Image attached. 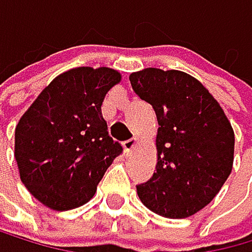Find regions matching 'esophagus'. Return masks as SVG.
I'll return each instance as SVG.
<instances>
[{
  "label": "esophagus",
  "instance_id": "obj_1",
  "mask_svg": "<svg viewBox=\"0 0 252 252\" xmlns=\"http://www.w3.org/2000/svg\"><path fill=\"white\" fill-rule=\"evenodd\" d=\"M137 143H139V140H137L135 137H134V139H131V140H126V142H125V150L127 151V153H131V151L135 148Z\"/></svg>",
  "mask_w": 252,
  "mask_h": 252
}]
</instances>
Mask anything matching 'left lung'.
Returning <instances> with one entry per match:
<instances>
[{
    "instance_id": "left-lung-1",
    "label": "left lung",
    "mask_w": 252,
    "mask_h": 252,
    "mask_svg": "<svg viewBox=\"0 0 252 252\" xmlns=\"http://www.w3.org/2000/svg\"><path fill=\"white\" fill-rule=\"evenodd\" d=\"M129 80L159 125L156 172L137 186L139 199L164 218L192 216L216 197L232 172L230 121L213 94L186 72L147 67Z\"/></svg>"
}]
</instances>
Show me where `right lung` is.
Wrapping results in <instances>:
<instances>
[{
	"instance_id": "add662e5",
	"label": "right lung",
	"mask_w": 252,
	"mask_h": 252,
	"mask_svg": "<svg viewBox=\"0 0 252 252\" xmlns=\"http://www.w3.org/2000/svg\"><path fill=\"white\" fill-rule=\"evenodd\" d=\"M121 74L110 67H74L40 91L15 126L22 183L55 212L87 203L120 153L101 105Z\"/></svg>"
}]
</instances>
